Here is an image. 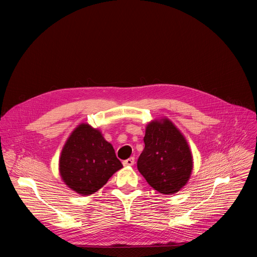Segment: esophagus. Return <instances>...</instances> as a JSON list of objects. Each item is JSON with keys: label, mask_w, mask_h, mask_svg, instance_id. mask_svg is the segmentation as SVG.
I'll use <instances>...</instances> for the list:
<instances>
[{"label": "esophagus", "mask_w": 257, "mask_h": 257, "mask_svg": "<svg viewBox=\"0 0 257 257\" xmlns=\"http://www.w3.org/2000/svg\"><path fill=\"white\" fill-rule=\"evenodd\" d=\"M134 161H136L134 160V157H130L123 161V165H124V167H132L134 165Z\"/></svg>", "instance_id": "obj_1"}]
</instances>
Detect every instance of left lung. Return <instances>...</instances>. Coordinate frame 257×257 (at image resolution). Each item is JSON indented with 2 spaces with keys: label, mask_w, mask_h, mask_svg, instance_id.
Instances as JSON below:
<instances>
[{
  "label": "left lung",
  "mask_w": 257,
  "mask_h": 257,
  "mask_svg": "<svg viewBox=\"0 0 257 257\" xmlns=\"http://www.w3.org/2000/svg\"><path fill=\"white\" fill-rule=\"evenodd\" d=\"M144 142L138 160L140 173L161 194L179 192L193 170V155L180 130L169 118L154 119L146 127Z\"/></svg>",
  "instance_id": "1"
}]
</instances>
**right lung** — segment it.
Instances as JSON below:
<instances>
[{
  "label": "right lung",
  "mask_w": 257,
  "mask_h": 257,
  "mask_svg": "<svg viewBox=\"0 0 257 257\" xmlns=\"http://www.w3.org/2000/svg\"><path fill=\"white\" fill-rule=\"evenodd\" d=\"M121 168L112 145L88 124H80L71 133L59 158L61 179L82 196L99 191Z\"/></svg>",
  "instance_id": "add662e5"
}]
</instances>
